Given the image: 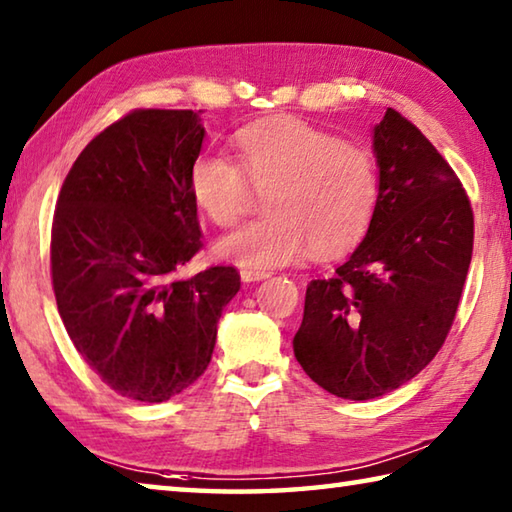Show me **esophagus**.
Here are the masks:
<instances>
[{
	"mask_svg": "<svg viewBox=\"0 0 512 512\" xmlns=\"http://www.w3.org/2000/svg\"><path fill=\"white\" fill-rule=\"evenodd\" d=\"M267 276H270V272H263V270H240V279L245 281V283H254V281H263V279H267Z\"/></svg>",
	"mask_w": 512,
	"mask_h": 512,
	"instance_id": "esophagus-1",
	"label": "esophagus"
}]
</instances>
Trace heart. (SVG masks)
Wrapping results in <instances>:
<instances>
[{"label": "heart", "instance_id": "heart-1", "mask_svg": "<svg viewBox=\"0 0 512 512\" xmlns=\"http://www.w3.org/2000/svg\"><path fill=\"white\" fill-rule=\"evenodd\" d=\"M240 166L202 152L188 173L193 200L220 227L249 211L251 186L270 193L267 218L218 240L215 254L247 270H270L306 256H337L369 231L380 202V175L366 148L294 119L236 134Z\"/></svg>", "mask_w": 512, "mask_h": 512}]
</instances>
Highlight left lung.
Returning <instances> with one entry per match:
<instances>
[{
    "label": "left lung",
    "mask_w": 512,
    "mask_h": 512,
    "mask_svg": "<svg viewBox=\"0 0 512 512\" xmlns=\"http://www.w3.org/2000/svg\"><path fill=\"white\" fill-rule=\"evenodd\" d=\"M380 202L330 279L308 283L294 357L321 389L371 400L434 360L459 308L474 218L450 164L396 110L373 128Z\"/></svg>",
    "instance_id": "left-lung-1"
}]
</instances>
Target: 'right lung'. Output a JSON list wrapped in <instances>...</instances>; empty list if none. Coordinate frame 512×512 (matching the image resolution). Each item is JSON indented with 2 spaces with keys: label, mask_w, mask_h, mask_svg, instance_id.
Here are the masks:
<instances>
[{
  "label": "right lung",
  "mask_w": 512,
  "mask_h": 512,
  "mask_svg": "<svg viewBox=\"0 0 512 512\" xmlns=\"http://www.w3.org/2000/svg\"><path fill=\"white\" fill-rule=\"evenodd\" d=\"M204 134L200 112H130L80 152L53 215L67 335L107 387L139 402L170 400L200 378L240 290L222 265L177 279L202 247L188 173Z\"/></svg>",
  "instance_id": "obj_1"
}]
</instances>
